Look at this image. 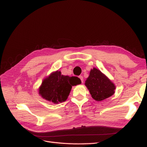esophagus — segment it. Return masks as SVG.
Wrapping results in <instances>:
<instances>
[{
  "mask_svg": "<svg viewBox=\"0 0 147 147\" xmlns=\"http://www.w3.org/2000/svg\"><path fill=\"white\" fill-rule=\"evenodd\" d=\"M79 78H80V79L81 80V81H82V83H83V77H82V76H80L79 77Z\"/></svg>",
  "mask_w": 147,
  "mask_h": 147,
  "instance_id": "34e87169",
  "label": "esophagus"
}]
</instances>
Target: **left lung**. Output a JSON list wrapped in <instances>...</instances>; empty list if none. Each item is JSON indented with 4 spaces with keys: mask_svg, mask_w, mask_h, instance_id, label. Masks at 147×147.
Wrapping results in <instances>:
<instances>
[{
    "mask_svg": "<svg viewBox=\"0 0 147 147\" xmlns=\"http://www.w3.org/2000/svg\"><path fill=\"white\" fill-rule=\"evenodd\" d=\"M85 85L92 97L97 101L103 100L112 96L115 92L114 84L100 71L93 68L85 82Z\"/></svg>",
    "mask_w": 147,
    "mask_h": 147,
    "instance_id": "left-lung-1",
    "label": "left lung"
}]
</instances>
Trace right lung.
<instances>
[{
  "label": "right lung",
  "instance_id": "obj_1",
  "mask_svg": "<svg viewBox=\"0 0 147 147\" xmlns=\"http://www.w3.org/2000/svg\"><path fill=\"white\" fill-rule=\"evenodd\" d=\"M80 83L78 78L65 76L56 71L43 81L39 94L45 99L57 104L67 99L72 86Z\"/></svg>",
  "mask_w": 147,
  "mask_h": 147
}]
</instances>
